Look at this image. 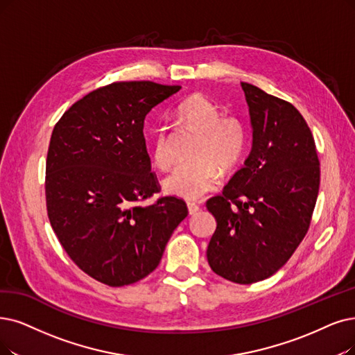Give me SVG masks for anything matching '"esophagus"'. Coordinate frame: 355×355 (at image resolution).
Listing matches in <instances>:
<instances>
[{
  "label": "esophagus",
  "mask_w": 355,
  "mask_h": 355,
  "mask_svg": "<svg viewBox=\"0 0 355 355\" xmlns=\"http://www.w3.org/2000/svg\"><path fill=\"white\" fill-rule=\"evenodd\" d=\"M188 211H189L191 216H193V214H196L198 211H200V205L195 204V202H188Z\"/></svg>",
  "instance_id": "esophagus-1"
}]
</instances>
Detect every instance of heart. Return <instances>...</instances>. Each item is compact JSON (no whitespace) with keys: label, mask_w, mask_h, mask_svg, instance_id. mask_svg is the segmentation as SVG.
<instances>
[{"label":"heart","mask_w":355,"mask_h":355,"mask_svg":"<svg viewBox=\"0 0 355 355\" xmlns=\"http://www.w3.org/2000/svg\"><path fill=\"white\" fill-rule=\"evenodd\" d=\"M176 115L196 132L191 163L178 166L164 178L167 193L193 201L214 189L220 182V168L230 170L242 160L248 132L234 115L221 116L220 106L202 93H193L178 105ZM151 159L155 167L168 168L173 163L166 126H157L151 135Z\"/></svg>","instance_id":"1"}]
</instances>
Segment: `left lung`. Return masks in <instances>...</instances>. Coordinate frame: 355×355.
Instances as JSON below:
<instances>
[{
	"label": "left lung",
	"instance_id": "obj_1",
	"mask_svg": "<svg viewBox=\"0 0 355 355\" xmlns=\"http://www.w3.org/2000/svg\"><path fill=\"white\" fill-rule=\"evenodd\" d=\"M253 143L245 166L207 201L217 229L207 249L217 275L252 284L274 275L304 239L320 163L313 135L290 102L242 83Z\"/></svg>",
	"mask_w": 355,
	"mask_h": 355
}]
</instances>
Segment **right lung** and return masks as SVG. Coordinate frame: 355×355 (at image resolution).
<instances>
[{
	"mask_svg": "<svg viewBox=\"0 0 355 355\" xmlns=\"http://www.w3.org/2000/svg\"><path fill=\"white\" fill-rule=\"evenodd\" d=\"M180 86L116 81L80 98L55 123L46 157L52 229L81 271L109 287L146 278L162 261L187 202L160 196L144 138L147 113Z\"/></svg>",
	"mask_w": 355,
	"mask_h": 355,
	"instance_id": "right-lung-1",
	"label": "right lung"
}]
</instances>
